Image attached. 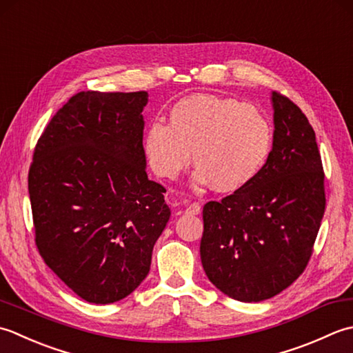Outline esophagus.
I'll return each mask as SVG.
<instances>
[{
    "instance_id": "esophagus-1",
    "label": "esophagus",
    "mask_w": 353,
    "mask_h": 353,
    "mask_svg": "<svg viewBox=\"0 0 353 353\" xmlns=\"http://www.w3.org/2000/svg\"><path fill=\"white\" fill-rule=\"evenodd\" d=\"M185 213L187 214H199L201 213V205L198 203H193L185 208Z\"/></svg>"
}]
</instances>
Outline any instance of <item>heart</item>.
<instances>
[{
    "mask_svg": "<svg viewBox=\"0 0 353 353\" xmlns=\"http://www.w3.org/2000/svg\"><path fill=\"white\" fill-rule=\"evenodd\" d=\"M143 146L160 178H176L193 152L196 184L232 193L247 187L265 166L272 149V126L253 105L193 94L172 106L169 125L154 121L148 126Z\"/></svg>",
    "mask_w": 353,
    "mask_h": 353,
    "instance_id": "obj_1",
    "label": "heart"
}]
</instances>
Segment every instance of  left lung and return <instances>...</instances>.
Segmentation results:
<instances>
[{
    "instance_id": "1",
    "label": "left lung",
    "mask_w": 353,
    "mask_h": 353,
    "mask_svg": "<svg viewBox=\"0 0 353 353\" xmlns=\"http://www.w3.org/2000/svg\"><path fill=\"white\" fill-rule=\"evenodd\" d=\"M274 137L247 187L203 208L201 262L208 280L239 301H262L305 271L325 214V172L300 108L272 91Z\"/></svg>"
}]
</instances>
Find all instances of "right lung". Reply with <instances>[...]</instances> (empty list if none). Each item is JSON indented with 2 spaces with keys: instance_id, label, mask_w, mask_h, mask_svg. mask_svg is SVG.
<instances>
[{
  "instance_id": "right-lung-1",
  "label": "right lung",
  "mask_w": 353,
  "mask_h": 353,
  "mask_svg": "<svg viewBox=\"0 0 353 353\" xmlns=\"http://www.w3.org/2000/svg\"><path fill=\"white\" fill-rule=\"evenodd\" d=\"M146 91L77 92L34 148L28 195L36 247L90 303H114L145 280L170 218L166 189L146 174Z\"/></svg>"
}]
</instances>
